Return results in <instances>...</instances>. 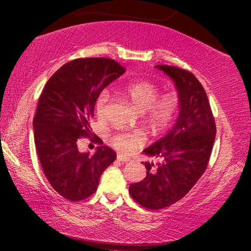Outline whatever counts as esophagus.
Returning <instances> with one entry per match:
<instances>
[{
    "instance_id": "1",
    "label": "esophagus",
    "mask_w": 251,
    "mask_h": 251,
    "mask_svg": "<svg viewBox=\"0 0 251 251\" xmlns=\"http://www.w3.org/2000/svg\"><path fill=\"white\" fill-rule=\"evenodd\" d=\"M118 160L120 161V162L126 163V162H129L130 157H126V156H125V155H118Z\"/></svg>"
}]
</instances>
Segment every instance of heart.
I'll use <instances>...</instances> for the list:
<instances>
[{"mask_svg": "<svg viewBox=\"0 0 251 251\" xmlns=\"http://www.w3.org/2000/svg\"><path fill=\"white\" fill-rule=\"evenodd\" d=\"M121 91L128 97L138 111L143 112L144 121L154 130H163L176 118L180 98L177 91L160 94V89L147 80H131L126 82ZM109 100V91L104 89L95 100V111L99 119L105 115L106 105ZM111 145L123 154H130L144 143V137L136 131H119L111 136Z\"/></svg>", "mask_w": 251, "mask_h": 251, "instance_id": "1", "label": "heart"}]
</instances>
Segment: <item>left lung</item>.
Returning a JSON list of instances; mask_svg holds the SVG:
<instances>
[{"mask_svg":"<svg viewBox=\"0 0 251 251\" xmlns=\"http://www.w3.org/2000/svg\"><path fill=\"white\" fill-rule=\"evenodd\" d=\"M156 67L175 81L180 112L169 133L144 150L160 162H145L146 177L129 187L133 200L151 210L169 207L192 190L207 169L216 137L215 118L200 81L184 68Z\"/></svg>","mask_w":251,"mask_h":251,"instance_id":"8db88e82","label":"left lung"}]
</instances>
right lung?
I'll return each instance as SVG.
<instances>
[{"mask_svg":"<svg viewBox=\"0 0 251 251\" xmlns=\"http://www.w3.org/2000/svg\"><path fill=\"white\" fill-rule=\"evenodd\" d=\"M126 68L108 58H77L63 65L44 85L33 120L41 167L53 190L71 202L90 198L99 178L116 159L100 144L96 153H80L77 140L92 135L90 119L102 89Z\"/></svg>","mask_w":251,"mask_h":251,"instance_id":"obj_1","label":"right lung"}]
</instances>
